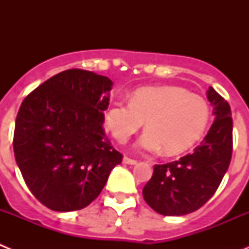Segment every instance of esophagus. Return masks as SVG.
<instances>
[{
    "instance_id": "obj_1",
    "label": "esophagus",
    "mask_w": 249,
    "mask_h": 249,
    "mask_svg": "<svg viewBox=\"0 0 249 249\" xmlns=\"http://www.w3.org/2000/svg\"><path fill=\"white\" fill-rule=\"evenodd\" d=\"M123 163L136 164V163H137V160H133V158H129V157H123Z\"/></svg>"
}]
</instances>
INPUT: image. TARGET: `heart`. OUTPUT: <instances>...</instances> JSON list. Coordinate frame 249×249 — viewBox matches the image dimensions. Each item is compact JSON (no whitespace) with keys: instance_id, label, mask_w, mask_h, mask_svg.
Listing matches in <instances>:
<instances>
[{"instance_id":"heart-1","label":"heart","mask_w":249,"mask_h":249,"mask_svg":"<svg viewBox=\"0 0 249 249\" xmlns=\"http://www.w3.org/2000/svg\"><path fill=\"white\" fill-rule=\"evenodd\" d=\"M210 106L203 97L178 86H147L136 89L131 101L114 100L106 111V124L120 143L143 126L138 146L146 152L163 148L178 155L197 143L210 123Z\"/></svg>"}]
</instances>
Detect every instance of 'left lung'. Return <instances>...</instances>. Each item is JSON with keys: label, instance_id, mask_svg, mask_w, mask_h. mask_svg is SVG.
I'll use <instances>...</instances> for the list:
<instances>
[{"label": "left lung", "instance_id": "left-lung-1", "mask_svg": "<svg viewBox=\"0 0 249 249\" xmlns=\"http://www.w3.org/2000/svg\"><path fill=\"white\" fill-rule=\"evenodd\" d=\"M214 122L192 153L166 164H155L142 195L152 210L183 215L201 208L214 195L227 172L233 149V121L228 102L210 87Z\"/></svg>", "mask_w": 249, "mask_h": 249}]
</instances>
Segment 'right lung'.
<instances>
[{"mask_svg":"<svg viewBox=\"0 0 249 249\" xmlns=\"http://www.w3.org/2000/svg\"><path fill=\"white\" fill-rule=\"evenodd\" d=\"M112 85L108 77L72 68L22 101L13 133L15 158L32 195L50 210L87 207L122 162L103 128Z\"/></svg>","mask_w":249,"mask_h":249,"instance_id":"right-lung-1","label":"right lung"}]
</instances>
